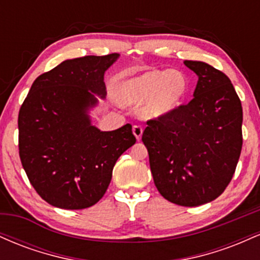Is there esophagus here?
Instances as JSON below:
<instances>
[{
	"mask_svg": "<svg viewBox=\"0 0 260 260\" xmlns=\"http://www.w3.org/2000/svg\"><path fill=\"white\" fill-rule=\"evenodd\" d=\"M132 131H133V134H134V137L137 138V140H140V138H142V134H143L142 126H139V124H136V126H133Z\"/></svg>",
	"mask_w": 260,
	"mask_h": 260,
	"instance_id": "1",
	"label": "esophagus"
}]
</instances>
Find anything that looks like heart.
Listing matches in <instances>:
<instances>
[{"mask_svg":"<svg viewBox=\"0 0 260 260\" xmlns=\"http://www.w3.org/2000/svg\"><path fill=\"white\" fill-rule=\"evenodd\" d=\"M189 91V80L183 73L153 70L131 76L118 83L121 103L132 105L147 100L143 113L148 118H161L181 106Z\"/></svg>","mask_w":260,"mask_h":260,"instance_id":"b5f03b06","label":"heart"}]
</instances>
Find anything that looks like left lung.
Instances as JSON below:
<instances>
[{
    "label": "left lung",
    "mask_w": 260,
    "mask_h": 260,
    "mask_svg": "<svg viewBox=\"0 0 260 260\" xmlns=\"http://www.w3.org/2000/svg\"><path fill=\"white\" fill-rule=\"evenodd\" d=\"M198 76L193 99L149 120L142 140L160 194L182 207L216 199L232 180L242 150L241 100L225 73L184 61Z\"/></svg>",
    "instance_id": "1"
}]
</instances>
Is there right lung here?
Returning a JSON list of instances; mask_svg holds the SVG:
<instances>
[{"label":"right lung","mask_w":260,"mask_h":260,"mask_svg":"<svg viewBox=\"0 0 260 260\" xmlns=\"http://www.w3.org/2000/svg\"><path fill=\"white\" fill-rule=\"evenodd\" d=\"M118 53L67 59L39 76L18 115L19 157L31 186L61 209H85L105 194L116 161L136 143L129 123L111 132L86 111L106 95L105 71Z\"/></svg>","instance_id":"right-lung-1"}]
</instances>
